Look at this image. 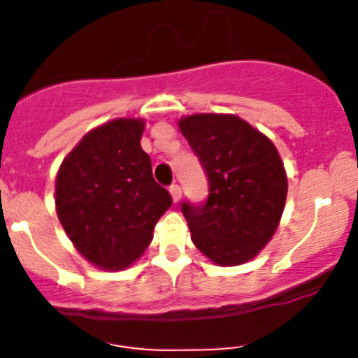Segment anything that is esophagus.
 <instances>
[{
	"instance_id": "obj_1",
	"label": "esophagus",
	"mask_w": 358,
	"mask_h": 358,
	"mask_svg": "<svg viewBox=\"0 0 358 358\" xmlns=\"http://www.w3.org/2000/svg\"><path fill=\"white\" fill-rule=\"evenodd\" d=\"M169 194H171V199L175 202H178L182 199V189L178 185H171L169 187Z\"/></svg>"
}]
</instances>
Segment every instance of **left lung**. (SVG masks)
I'll return each instance as SVG.
<instances>
[{
    "label": "left lung",
    "mask_w": 358,
    "mask_h": 358,
    "mask_svg": "<svg viewBox=\"0 0 358 358\" xmlns=\"http://www.w3.org/2000/svg\"><path fill=\"white\" fill-rule=\"evenodd\" d=\"M178 128L209 180L204 204L182 206L190 239L216 265H243L270 243L286 206L279 150L236 114L183 115Z\"/></svg>",
    "instance_id": "8db88e82"
}]
</instances>
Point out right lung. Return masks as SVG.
Wrapping results in <instances>:
<instances>
[{
  "label": "right lung",
  "instance_id": "right-lung-1",
  "mask_svg": "<svg viewBox=\"0 0 358 358\" xmlns=\"http://www.w3.org/2000/svg\"><path fill=\"white\" fill-rule=\"evenodd\" d=\"M143 129L138 117L103 122L79 140L57 173V216L79 255L102 270L136 262L171 206L140 145Z\"/></svg>",
  "mask_w": 358,
  "mask_h": 358
}]
</instances>
